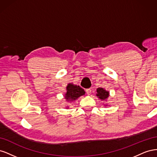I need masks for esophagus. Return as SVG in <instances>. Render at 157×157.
<instances>
[{
  "label": "esophagus",
  "mask_w": 157,
  "mask_h": 157,
  "mask_svg": "<svg viewBox=\"0 0 157 157\" xmlns=\"http://www.w3.org/2000/svg\"><path fill=\"white\" fill-rule=\"evenodd\" d=\"M91 91H92V90H91V89H90V88H88V89L86 90V94L88 95L91 94Z\"/></svg>",
  "instance_id": "34e87169"
}]
</instances>
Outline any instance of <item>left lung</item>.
Returning <instances> with one entry per match:
<instances>
[{
	"mask_svg": "<svg viewBox=\"0 0 157 157\" xmlns=\"http://www.w3.org/2000/svg\"><path fill=\"white\" fill-rule=\"evenodd\" d=\"M96 96L98 97V98L101 99V100H105V99L108 98L109 93L103 88H98L97 89Z\"/></svg>",
	"mask_w": 157,
	"mask_h": 157,
	"instance_id": "obj_1",
	"label": "left lung"
}]
</instances>
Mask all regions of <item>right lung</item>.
<instances>
[{
	"mask_svg": "<svg viewBox=\"0 0 157 157\" xmlns=\"http://www.w3.org/2000/svg\"><path fill=\"white\" fill-rule=\"evenodd\" d=\"M66 90H67V92L65 94V98L67 101H75L79 97L85 94L84 89L77 85L71 83L67 84Z\"/></svg>",
	"mask_w": 157,
	"mask_h": 157,
	"instance_id": "add662e5",
	"label": "right lung"
}]
</instances>
